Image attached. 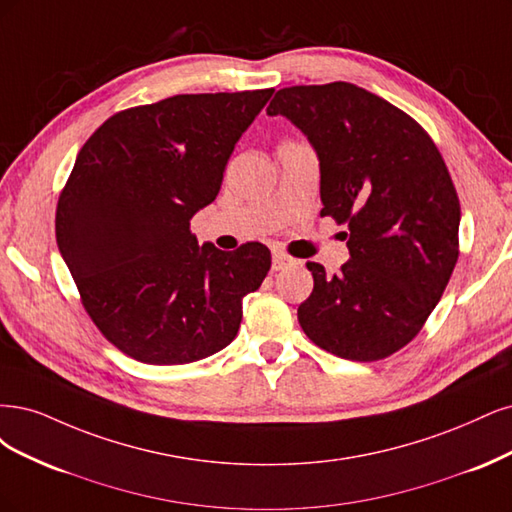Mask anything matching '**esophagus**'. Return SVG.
<instances>
[{
	"label": "esophagus",
	"mask_w": 512,
	"mask_h": 512,
	"mask_svg": "<svg viewBox=\"0 0 512 512\" xmlns=\"http://www.w3.org/2000/svg\"><path fill=\"white\" fill-rule=\"evenodd\" d=\"M291 263H293V259L287 253H283V251L272 253V270H285L287 266H291Z\"/></svg>",
	"instance_id": "obj_1"
}]
</instances>
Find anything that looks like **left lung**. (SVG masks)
Instances as JSON below:
<instances>
[{
    "mask_svg": "<svg viewBox=\"0 0 512 512\" xmlns=\"http://www.w3.org/2000/svg\"><path fill=\"white\" fill-rule=\"evenodd\" d=\"M315 148L321 217L349 225L351 259L315 278L300 304L304 334L327 353L376 361L400 351L432 315L457 263L459 200L432 138L406 112L351 82L276 91Z\"/></svg>",
    "mask_w": 512,
    "mask_h": 512,
    "instance_id": "left-lung-1",
    "label": "left lung"
}]
</instances>
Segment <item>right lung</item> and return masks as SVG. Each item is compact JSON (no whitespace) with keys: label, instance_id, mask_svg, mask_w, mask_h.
I'll list each match as a JSON object with an SVG mask.
<instances>
[{"label":"right lung","instance_id":"obj_1","mask_svg":"<svg viewBox=\"0 0 512 512\" xmlns=\"http://www.w3.org/2000/svg\"><path fill=\"white\" fill-rule=\"evenodd\" d=\"M274 89L174 95L110 117L80 148L57 204L59 253L89 317L142 364H191L238 334L266 244H197L227 159Z\"/></svg>","mask_w":512,"mask_h":512}]
</instances>
